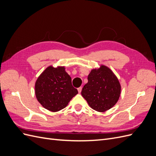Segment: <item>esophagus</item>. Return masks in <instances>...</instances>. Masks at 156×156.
<instances>
[{"mask_svg": "<svg viewBox=\"0 0 156 156\" xmlns=\"http://www.w3.org/2000/svg\"><path fill=\"white\" fill-rule=\"evenodd\" d=\"M77 90L79 92V93H81V90H82V87H79L77 88Z\"/></svg>", "mask_w": 156, "mask_h": 156, "instance_id": "esophagus-1", "label": "esophagus"}]
</instances>
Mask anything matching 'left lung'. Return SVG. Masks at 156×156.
<instances>
[{"mask_svg":"<svg viewBox=\"0 0 156 156\" xmlns=\"http://www.w3.org/2000/svg\"><path fill=\"white\" fill-rule=\"evenodd\" d=\"M120 92L119 79L111 69L101 65L100 68L91 70L81 95L94 110L105 112L117 103Z\"/></svg>","mask_w":156,"mask_h":156,"instance_id":"obj_1","label":"left lung"}]
</instances>
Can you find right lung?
Returning a JSON list of instances; mask_svg holds the SVG:
<instances>
[{
	"label": "right lung",
	"mask_w": 156,
	"mask_h": 156,
	"mask_svg": "<svg viewBox=\"0 0 156 156\" xmlns=\"http://www.w3.org/2000/svg\"><path fill=\"white\" fill-rule=\"evenodd\" d=\"M78 94L72 84V78L64 66L47 68L37 79L35 94L37 101L46 109L57 112L65 108Z\"/></svg>",
	"instance_id": "right-lung-1"
}]
</instances>
